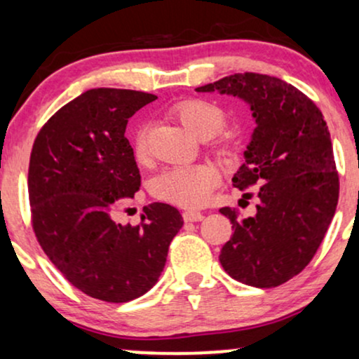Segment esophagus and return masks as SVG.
Masks as SVG:
<instances>
[{"mask_svg":"<svg viewBox=\"0 0 359 359\" xmlns=\"http://www.w3.org/2000/svg\"><path fill=\"white\" fill-rule=\"evenodd\" d=\"M182 216H184L185 222H196V221L204 219V214L201 211H185Z\"/></svg>","mask_w":359,"mask_h":359,"instance_id":"esophagus-1","label":"esophagus"}]
</instances>
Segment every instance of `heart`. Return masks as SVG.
I'll use <instances>...</instances> for the list:
<instances>
[{"label": "heart", "mask_w": 359, "mask_h": 359, "mask_svg": "<svg viewBox=\"0 0 359 359\" xmlns=\"http://www.w3.org/2000/svg\"><path fill=\"white\" fill-rule=\"evenodd\" d=\"M172 116L179 119L189 133L201 140L212 138L222 130L226 114L219 106L205 100H184L175 102L170 109ZM135 158L138 163H147L150 158L145 128H140L135 137ZM211 151L226 165H231L240 158V143L231 137L212 140ZM219 180V170L212 163H194L187 167L167 168L156 175L151 182V194L160 201L196 208L208 201L212 187Z\"/></svg>", "instance_id": "1"}]
</instances>
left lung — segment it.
<instances>
[{"label":"left lung","mask_w":359,"mask_h":359,"mask_svg":"<svg viewBox=\"0 0 359 359\" xmlns=\"http://www.w3.org/2000/svg\"><path fill=\"white\" fill-rule=\"evenodd\" d=\"M196 90L240 97L257 121L233 177L240 191L258 185L257 212L241 219L236 209H219L234 231L221 250L222 269L251 287L282 285L314 258L336 212L339 175L323 113L297 88L265 74H233Z\"/></svg>","instance_id":"left-lung-1"}]
</instances>
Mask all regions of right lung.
Wrapping results in <instances>:
<instances>
[{"mask_svg":"<svg viewBox=\"0 0 359 359\" xmlns=\"http://www.w3.org/2000/svg\"><path fill=\"white\" fill-rule=\"evenodd\" d=\"M156 96L89 89L57 111L36 135L28 199L36 240L55 269L86 295L130 302L155 285L184 219L174 205L143 208L138 226L113 211L142 177L125 137L128 119Z\"/></svg>","mask_w":359,"mask_h":359,"instance_id":"right-lung-1","label":"right lung"}]
</instances>
